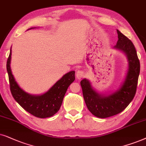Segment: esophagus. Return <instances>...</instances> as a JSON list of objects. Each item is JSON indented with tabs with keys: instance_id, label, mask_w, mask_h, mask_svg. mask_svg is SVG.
<instances>
[{
	"instance_id": "34e87169",
	"label": "esophagus",
	"mask_w": 146,
	"mask_h": 146,
	"mask_svg": "<svg viewBox=\"0 0 146 146\" xmlns=\"http://www.w3.org/2000/svg\"><path fill=\"white\" fill-rule=\"evenodd\" d=\"M85 76V72L83 71H81V70H78L76 72V77L79 80H80L83 78V77Z\"/></svg>"
}]
</instances>
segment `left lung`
Returning a JSON list of instances; mask_svg holds the SVG:
<instances>
[{
    "label": "left lung",
    "mask_w": 146,
    "mask_h": 146,
    "mask_svg": "<svg viewBox=\"0 0 146 146\" xmlns=\"http://www.w3.org/2000/svg\"><path fill=\"white\" fill-rule=\"evenodd\" d=\"M118 40L115 48L127 55L129 69L125 81L119 90L108 96L99 95L86 79L81 81L83 98L91 113L100 118H107L119 113L127 108L136 93L140 71V63L131 40L117 30Z\"/></svg>",
    "instance_id": "obj_1"
}]
</instances>
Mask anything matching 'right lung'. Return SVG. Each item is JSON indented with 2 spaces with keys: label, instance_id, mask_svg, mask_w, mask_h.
Wrapping results in <instances>:
<instances>
[{
  "label": "right lung",
  "instance_id": "right-lung-1",
  "mask_svg": "<svg viewBox=\"0 0 146 146\" xmlns=\"http://www.w3.org/2000/svg\"><path fill=\"white\" fill-rule=\"evenodd\" d=\"M11 58V48L7 62V70L9 75L10 89L16 102L25 110L36 117L46 118L55 115L61 108L68 87L75 81V71H70L63 75L43 95L31 96L21 89L15 81L10 67Z\"/></svg>",
  "mask_w": 146,
  "mask_h": 146
}]
</instances>
